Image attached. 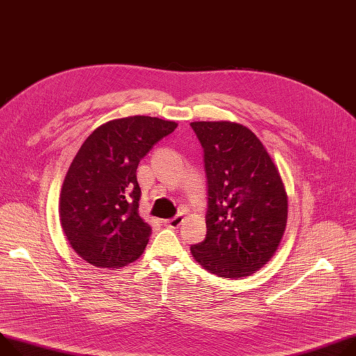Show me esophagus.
Here are the masks:
<instances>
[{
  "mask_svg": "<svg viewBox=\"0 0 356 356\" xmlns=\"http://www.w3.org/2000/svg\"><path fill=\"white\" fill-rule=\"evenodd\" d=\"M183 222V214H177L173 218H169V220H165V225L169 229H179L180 225Z\"/></svg>",
  "mask_w": 356,
  "mask_h": 356,
  "instance_id": "1",
  "label": "esophagus"
}]
</instances>
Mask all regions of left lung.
Returning <instances> with one entry per match:
<instances>
[{"label":"left lung","instance_id":"left-lung-1","mask_svg":"<svg viewBox=\"0 0 356 356\" xmlns=\"http://www.w3.org/2000/svg\"><path fill=\"white\" fill-rule=\"evenodd\" d=\"M204 152L207 213L195 260L222 278H241L270 261L286 225L284 183L264 145L234 122H191Z\"/></svg>","mask_w":356,"mask_h":356}]
</instances>
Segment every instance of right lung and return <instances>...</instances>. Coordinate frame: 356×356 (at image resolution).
I'll list each match as a JSON object with an SVG mask.
<instances>
[{"label": "right lung", "mask_w": 356, "mask_h": 356, "mask_svg": "<svg viewBox=\"0 0 356 356\" xmlns=\"http://www.w3.org/2000/svg\"><path fill=\"white\" fill-rule=\"evenodd\" d=\"M177 127L152 116L109 120L88 136L63 180L59 217L86 263L118 268L142 255L150 225L139 216V161Z\"/></svg>", "instance_id": "1"}]
</instances>
